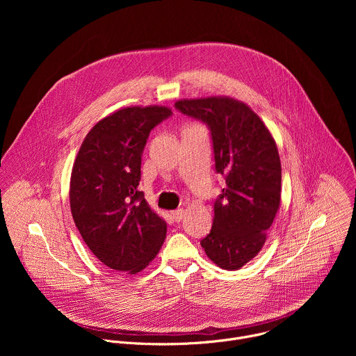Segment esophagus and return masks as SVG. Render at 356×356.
<instances>
[{
    "instance_id": "obj_1",
    "label": "esophagus",
    "mask_w": 356,
    "mask_h": 356,
    "mask_svg": "<svg viewBox=\"0 0 356 356\" xmlns=\"http://www.w3.org/2000/svg\"><path fill=\"white\" fill-rule=\"evenodd\" d=\"M172 217H173V220L177 221V222L181 221L183 217H184V210H183V209H177V210L172 211Z\"/></svg>"
}]
</instances>
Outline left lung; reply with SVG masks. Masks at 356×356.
<instances>
[{"label": "left lung", "instance_id": "1", "mask_svg": "<svg viewBox=\"0 0 356 356\" xmlns=\"http://www.w3.org/2000/svg\"><path fill=\"white\" fill-rule=\"evenodd\" d=\"M175 106L209 125L216 170L225 177L222 194L214 202L213 228L201 246L221 269L238 270L258 255L280 207L276 142L259 115L239 99L184 98Z\"/></svg>", "mask_w": 356, "mask_h": 356}]
</instances>
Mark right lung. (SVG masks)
<instances>
[{
	"label": "right lung",
	"instance_id": "obj_1",
	"mask_svg": "<svg viewBox=\"0 0 356 356\" xmlns=\"http://www.w3.org/2000/svg\"><path fill=\"white\" fill-rule=\"evenodd\" d=\"M170 114L163 106L121 108L90 129L76 156L72 216L90 250L114 272L143 270L166 238V221L138 186L146 139Z\"/></svg>",
	"mask_w": 356,
	"mask_h": 356
}]
</instances>
